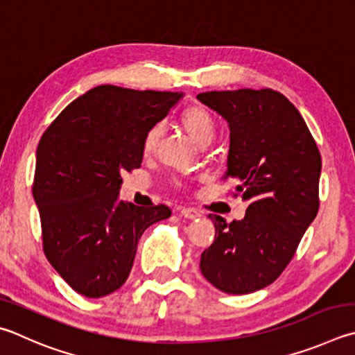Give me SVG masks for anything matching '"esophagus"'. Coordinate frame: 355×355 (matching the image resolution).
I'll return each instance as SVG.
<instances>
[{"mask_svg": "<svg viewBox=\"0 0 355 355\" xmlns=\"http://www.w3.org/2000/svg\"><path fill=\"white\" fill-rule=\"evenodd\" d=\"M180 216L186 217V218H198V217H202V214H200L197 209H192V208L180 209Z\"/></svg>", "mask_w": 355, "mask_h": 355, "instance_id": "obj_1", "label": "esophagus"}]
</instances>
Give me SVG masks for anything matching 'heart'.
Here are the masks:
<instances>
[{
	"label": "heart",
	"instance_id": "obj_1",
	"mask_svg": "<svg viewBox=\"0 0 355 355\" xmlns=\"http://www.w3.org/2000/svg\"><path fill=\"white\" fill-rule=\"evenodd\" d=\"M177 125L182 128L186 137L198 147L208 146L216 137V121L212 116L198 105L183 108L177 116ZM161 138V127L153 125L146 133L143 141L144 155H152L157 150Z\"/></svg>",
	"mask_w": 355,
	"mask_h": 355
}]
</instances>
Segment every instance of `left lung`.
<instances>
[{"label":"left lung","mask_w":355,"mask_h":355,"mask_svg":"<svg viewBox=\"0 0 355 355\" xmlns=\"http://www.w3.org/2000/svg\"><path fill=\"white\" fill-rule=\"evenodd\" d=\"M197 99L228 122L227 177L248 202L242 220L208 216L216 237L200 270L225 293L256 292L282 273L317 217L321 155L300 112L278 92L243 88Z\"/></svg>","instance_id":"8db88e82"}]
</instances>
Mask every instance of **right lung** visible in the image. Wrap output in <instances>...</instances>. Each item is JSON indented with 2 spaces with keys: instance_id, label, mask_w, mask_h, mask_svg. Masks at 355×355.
I'll use <instances>...</instances> for the list:
<instances>
[{
  "instance_id": "add662e5",
  "label": "right lung",
  "mask_w": 355,
  "mask_h": 355,
  "mask_svg": "<svg viewBox=\"0 0 355 355\" xmlns=\"http://www.w3.org/2000/svg\"><path fill=\"white\" fill-rule=\"evenodd\" d=\"M184 93L99 85L54 119L37 147L32 196L43 250L69 287L101 298L127 281L138 241L171 217L164 205L119 200L122 173L138 169L149 128Z\"/></svg>"
}]
</instances>
